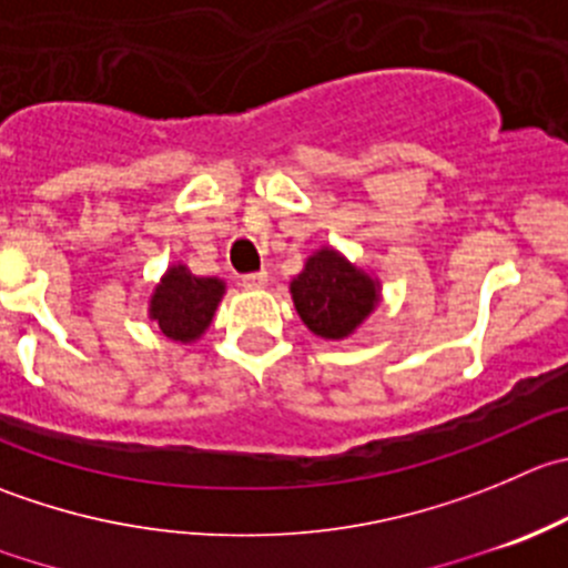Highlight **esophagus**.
<instances>
[{
	"mask_svg": "<svg viewBox=\"0 0 568 568\" xmlns=\"http://www.w3.org/2000/svg\"><path fill=\"white\" fill-rule=\"evenodd\" d=\"M266 283H268V274L266 272L244 274V277H241V285H244V288H266Z\"/></svg>",
	"mask_w": 568,
	"mask_h": 568,
	"instance_id": "esophagus-1",
	"label": "esophagus"
}]
</instances>
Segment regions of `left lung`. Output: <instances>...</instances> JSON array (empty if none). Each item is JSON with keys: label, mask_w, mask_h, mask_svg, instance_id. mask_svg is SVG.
Masks as SVG:
<instances>
[{"label": "left lung", "mask_w": 568, "mask_h": 568, "mask_svg": "<svg viewBox=\"0 0 568 568\" xmlns=\"http://www.w3.org/2000/svg\"><path fill=\"white\" fill-rule=\"evenodd\" d=\"M288 291L302 324L324 341L355 335L383 302V283L377 274L352 263L329 244L307 255Z\"/></svg>", "instance_id": "obj_1"}]
</instances>
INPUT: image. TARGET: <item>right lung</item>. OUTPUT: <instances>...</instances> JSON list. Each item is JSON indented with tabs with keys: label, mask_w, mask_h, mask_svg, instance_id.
Here are the masks:
<instances>
[{
	"label": "right lung",
	"mask_w": 568,
	"mask_h": 568,
	"mask_svg": "<svg viewBox=\"0 0 568 568\" xmlns=\"http://www.w3.org/2000/svg\"><path fill=\"white\" fill-rule=\"evenodd\" d=\"M227 283L219 277H196L185 263H172L150 294L146 316L174 344H196L211 327Z\"/></svg>",
	"instance_id": "add662e5"
}]
</instances>
